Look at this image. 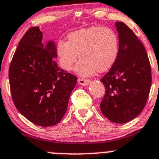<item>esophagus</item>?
Listing matches in <instances>:
<instances>
[{
  "label": "esophagus",
  "mask_w": 159,
  "mask_h": 159,
  "mask_svg": "<svg viewBox=\"0 0 159 159\" xmlns=\"http://www.w3.org/2000/svg\"><path fill=\"white\" fill-rule=\"evenodd\" d=\"M78 84H81V85H87V84H89L90 80L84 79V78H79L78 79Z\"/></svg>",
  "instance_id": "1"
}]
</instances>
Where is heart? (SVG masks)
I'll use <instances>...</instances> for the list:
<instances>
[{"instance_id":"heart-1","label":"heart","mask_w":159,"mask_h":159,"mask_svg":"<svg viewBox=\"0 0 159 159\" xmlns=\"http://www.w3.org/2000/svg\"><path fill=\"white\" fill-rule=\"evenodd\" d=\"M68 41L59 40L56 54L59 65L71 70L78 58L75 70L81 76L109 70L119 56L120 41L116 31L107 26H93L70 33Z\"/></svg>"}]
</instances>
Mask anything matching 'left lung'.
Segmentation results:
<instances>
[{"instance_id": "obj_1", "label": "left lung", "mask_w": 159, "mask_h": 159, "mask_svg": "<svg viewBox=\"0 0 159 159\" xmlns=\"http://www.w3.org/2000/svg\"><path fill=\"white\" fill-rule=\"evenodd\" d=\"M120 41L116 63L100 79L104 97L100 103L103 115L112 122L125 123L141 113L151 86V70L146 49L133 31L116 22Z\"/></svg>"}]
</instances>
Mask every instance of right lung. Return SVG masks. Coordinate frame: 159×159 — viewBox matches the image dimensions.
Returning a JSON list of instances; mask_svg holds the SVG:
<instances>
[{"label":"right lung","instance_id":"right-lung-1","mask_svg":"<svg viewBox=\"0 0 159 159\" xmlns=\"http://www.w3.org/2000/svg\"><path fill=\"white\" fill-rule=\"evenodd\" d=\"M39 26L30 27L19 42L8 71L16 109L43 127L61 121L78 78L58 66L55 43L42 41Z\"/></svg>","mask_w":159,"mask_h":159}]
</instances>
